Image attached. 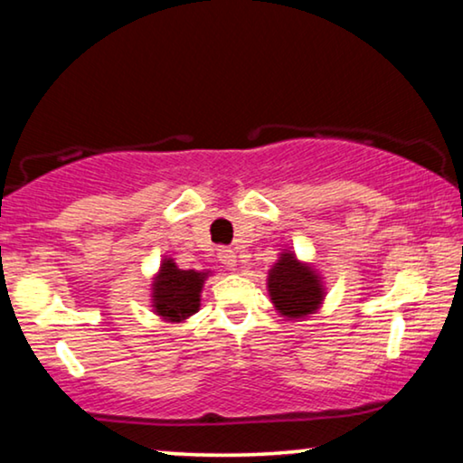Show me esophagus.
Segmentation results:
<instances>
[{"label": "esophagus", "mask_w": 463, "mask_h": 463, "mask_svg": "<svg viewBox=\"0 0 463 463\" xmlns=\"http://www.w3.org/2000/svg\"><path fill=\"white\" fill-rule=\"evenodd\" d=\"M218 258H220L222 264H226V267H235V264H237L235 251L228 250V248H220L218 250Z\"/></svg>", "instance_id": "34e87169"}]
</instances>
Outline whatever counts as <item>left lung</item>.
<instances>
[{"label":"left lung","instance_id":"left-lung-1","mask_svg":"<svg viewBox=\"0 0 463 463\" xmlns=\"http://www.w3.org/2000/svg\"><path fill=\"white\" fill-rule=\"evenodd\" d=\"M269 292L277 311L286 317H305L322 303L319 277L292 254H281L269 273Z\"/></svg>","mask_w":463,"mask_h":463}]
</instances>
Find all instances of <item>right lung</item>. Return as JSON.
Here are the masks:
<instances>
[{"mask_svg":"<svg viewBox=\"0 0 463 463\" xmlns=\"http://www.w3.org/2000/svg\"><path fill=\"white\" fill-rule=\"evenodd\" d=\"M207 273L182 270L174 260L160 264V273L154 281V309L160 317L182 322L199 311L201 288Z\"/></svg>","mask_w":463,"mask_h":463,"instance_id":"1","label":"right lung"}]
</instances>
